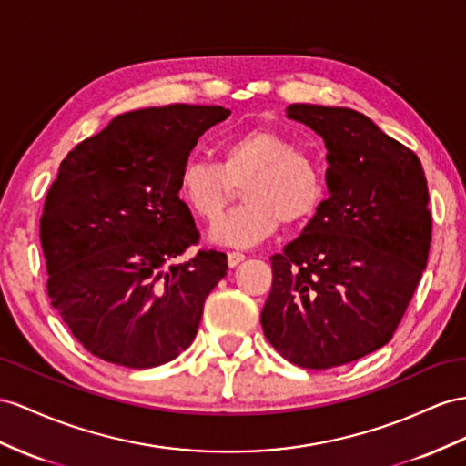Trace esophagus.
Segmentation results:
<instances>
[{
  "instance_id": "obj_1",
  "label": "esophagus",
  "mask_w": 466,
  "mask_h": 466,
  "mask_svg": "<svg viewBox=\"0 0 466 466\" xmlns=\"http://www.w3.org/2000/svg\"><path fill=\"white\" fill-rule=\"evenodd\" d=\"M244 259H246V256L242 252H228V266L230 268H236Z\"/></svg>"
}]
</instances>
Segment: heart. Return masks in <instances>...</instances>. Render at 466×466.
<instances>
[{"instance_id":"heart-1","label":"heart","mask_w":466,"mask_h":466,"mask_svg":"<svg viewBox=\"0 0 466 466\" xmlns=\"http://www.w3.org/2000/svg\"><path fill=\"white\" fill-rule=\"evenodd\" d=\"M242 183L246 202L214 226L210 242L256 246L281 222L295 226L311 218L325 195L317 163L273 127H254L226 139L218 149V163H185L177 193L197 218L214 222Z\"/></svg>"}]
</instances>
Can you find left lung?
I'll return each mask as SVG.
<instances>
[{
  "mask_svg": "<svg viewBox=\"0 0 466 466\" xmlns=\"http://www.w3.org/2000/svg\"><path fill=\"white\" fill-rule=\"evenodd\" d=\"M327 147L329 198L271 258L264 335L289 362L325 370L384 347L427 264L431 214L417 155L368 116L291 104Z\"/></svg>",
  "mask_w": 466,
  "mask_h": 466,
  "instance_id": "8db88e82",
  "label": "left lung"
}]
</instances>
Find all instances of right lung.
I'll return each mask as SVG.
<instances>
[{
	"label": "right lung",
	"instance_id": "obj_1",
	"mask_svg": "<svg viewBox=\"0 0 466 466\" xmlns=\"http://www.w3.org/2000/svg\"><path fill=\"white\" fill-rule=\"evenodd\" d=\"M222 106L171 104L114 117L66 155L46 193L41 246L46 291L76 340L106 362L153 368L197 337L226 256L202 249L178 173Z\"/></svg>",
	"mask_w": 466,
	"mask_h": 466
}]
</instances>
